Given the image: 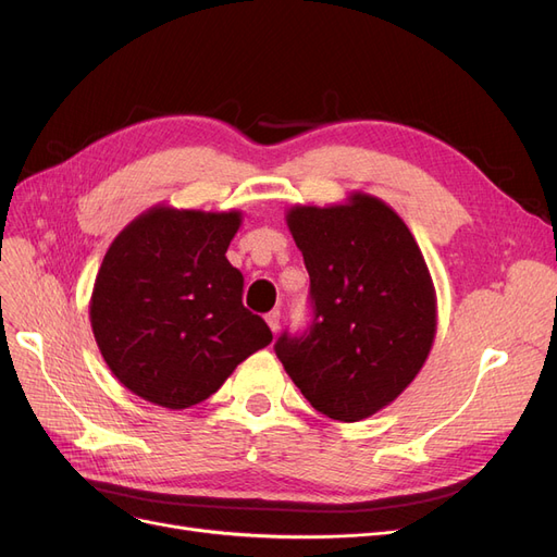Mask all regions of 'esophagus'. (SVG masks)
<instances>
[{"label":"esophagus","instance_id":"1","mask_svg":"<svg viewBox=\"0 0 557 557\" xmlns=\"http://www.w3.org/2000/svg\"><path fill=\"white\" fill-rule=\"evenodd\" d=\"M264 320H267V325L272 327V332L276 334L278 327H281V313H278V311H269V313L264 315Z\"/></svg>","mask_w":557,"mask_h":557}]
</instances>
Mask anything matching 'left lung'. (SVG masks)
Wrapping results in <instances>:
<instances>
[{
	"label": "left lung",
	"instance_id": "1",
	"mask_svg": "<svg viewBox=\"0 0 557 557\" xmlns=\"http://www.w3.org/2000/svg\"><path fill=\"white\" fill-rule=\"evenodd\" d=\"M311 278L313 323L281 334L276 356L311 407L358 423L393 404L423 369L436 293L411 230L367 193L285 213Z\"/></svg>",
	"mask_w": 557,
	"mask_h": 557
}]
</instances>
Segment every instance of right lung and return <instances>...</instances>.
<instances>
[{"label": "right lung", "mask_w": 557, "mask_h": 557, "mask_svg": "<svg viewBox=\"0 0 557 557\" xmlns=\"http://www.w3.org/2000/svg\"><path fill=\"white\" fill-rule=\"evenodd\" d=\"M242 211L158 205L117 234L99 267L90 325L104 362L129 393L164 409L205 401L272 330L244 301L225 258Z\"/></svg>", "instance_id": "right-lung-1"}]
</instances>
